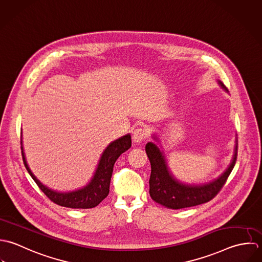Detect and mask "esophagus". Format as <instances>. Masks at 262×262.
<instances>
[{"mask_svg": "<svg viewBox=\"0 0 262 262\" xmlns=\"http://www.w3.org/2000/svg\"><path fill=\"white\" fill-rule=\"evenodd\" d=\"M148 134H147V129L144 127H139L136 128L133 133V141L137 144L142 143L146 138H147Z\"/></svg>", "mask_w": 262, "mask_h": 262, "instance_id": "esophagus-1", "label": "esophagus"}]
</instances>
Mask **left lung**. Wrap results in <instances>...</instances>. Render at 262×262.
Here are the masks:
<instances>
[{
	"mask_svg": "<svg viewBox=\"0 0 262 262\" xmlns=\"http://www.w3.org/2000/svg\"><path fill=\"white\" fill-rule=\"evenodd\" d=\"M217 84L229 93L226 86L220 80H217ZM153 139L155 142H159L157 136L154 135ZM155 142H149L146 145V153L151 163V176L149 180L150 195L153 201L167 209L190 208L212 200L225 184L237 159L238 141L236 139L232 160L227 169L219 177L206 183H184L173 175L162 147L158 146Z\"/></svg>",
	"mask_w": 262,
	"mask_h": 262,
	"instance_id": "1",
	"label": "left lung"
}]
</instances>
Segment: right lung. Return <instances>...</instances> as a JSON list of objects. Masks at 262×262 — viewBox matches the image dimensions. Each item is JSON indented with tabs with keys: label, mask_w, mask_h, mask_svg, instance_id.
Returning a JSON list of instances; mask_svg holds the SVG:
<instances>
[{
	"label": "right lung",
	"mask_w": 262,
	"mask_h": 262,
	"mask_svg": "<svg viewBox=\"0 0 262 262\" xmlns=\"http://www.w3.org/2000/svg\"><path fill=\"white\" fill-rule=\"evenodd\" d=\"M132 146V137L129 134L111 142L103 151L95 172L91 180L83 187L72 191H58L45 185L37 177L33 174L26 161L21 130V152L24 165L36 182L38 187L45 192V194L54 204L71 209H92L98 206L109 193V186L113 166L118 157L127 151Z\"/></svg>",
	"instance_id": "1"
}]
</instances>
